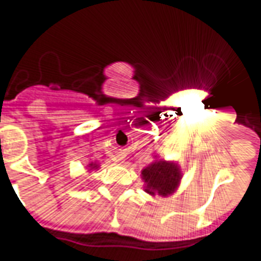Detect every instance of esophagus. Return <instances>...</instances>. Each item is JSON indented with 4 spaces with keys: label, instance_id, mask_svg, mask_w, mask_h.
<instances>
[{
    "label": "esophagus",
    "instance_id": "34e87169",
    "mask_svg": "<svg viewBox=\"0 0 261 261\" xmlns=\"http://www.w3.org/2000/svg\"><path fill=\"white\" fill-rule=\"evenodd\" d=\"M121 159H123V153H119V155L113 156V161H116V162H117V161H121Z\"/></svg>",
    "mask_w": 261,
    "mask_h": 261
}]
</instances>
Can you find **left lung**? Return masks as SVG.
Segmentation results:
<instances>
[{
	"label": "left lung",
	"mask_w": 261,
	"mask_h": 261,
	"mask_svg": "<svg viewBox=\"0 0 261 261\" xmlns=\"http://www.w3.org/2000/svg\"><path fill=\"white\" fill-rule=\"evenodd\" d=\"M142 179L145 181L147 193H158L159 196H168L175 192L179 185L180 172L175 164L156 161L142 170Z\"/></svg>",
	"instance_id": "left-lung-1"
}]
</instances>
